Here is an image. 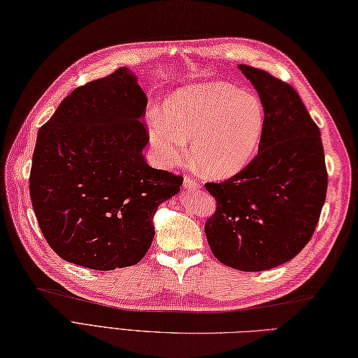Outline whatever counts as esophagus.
Here are the masks:
<instances>
[{"instance_id": "esophagus-1", "label": "esophagus", "mask_w": 358, "mask_h": 358, "mask_svg": "<svg viewBox=\"0 0 358 358\" xmlns=\"http://www.w3.org/2000/svg\"><path fill=\"white\" fill-rule=\"evenodd\" d=\"M184 187L187 189H199L200 188V182L196 178H191V176H185L184 178Z\"/></svg>"}]
</instances>
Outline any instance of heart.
<instances>
[{"label": "heart", "mask_w": 358, "mask_h": 358, "mask_svg": "<svg viewBox=\"0 0 358 358\" xmlns=\"http://www.w3.org/2000/svg\"><path fill=\"white\" fill-rule=\"evenodd\" d=\"M264 124L258 97L234 85L214 82L189 86L165 101L162 117L150 121V143L165 165L187 152L209 176H231L250 161Z\"/></svg>", "instance_id": "obj_1"}]
</instances>
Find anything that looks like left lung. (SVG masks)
Masks as SVG:
<instances>
[{"mask_svg": "<svg viewBox=\"0 0 358 358\" xmlns=\"http://www.w3.org/2000/svg\"><path fill=\"white\" fill-rule=\"evenodd\" d=\"M259 95L258 155L235 176L208 182L215 213L205 223L214 257L243 272L281 266L305 248L325 203L328 173L320 130L289 83L238 65Z\"/></svg>", "mask_w": 358, "mask_h": 358, "instance_id": "8db88e82", "label": "left lung"}]
</instances>
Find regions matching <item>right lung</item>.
<instances>
[{"instance_id": "1", "label": "right lung", "mask_w": 358, "mask_h": 358, "mask_svg": "<svg viewBox=\"0 0 358 358\" xmlns=\"http://www.w3.org/2000/svg\"><path fill=\"white\" fill-rule=\"evenodd\" d=\"M145 106L135 74L118 68L76 88L39 129L31 205L50 248L68 263L135 266L152 246L156 209L179 193L184 179L143 156Z\"/></svg>"}]
</instances>
